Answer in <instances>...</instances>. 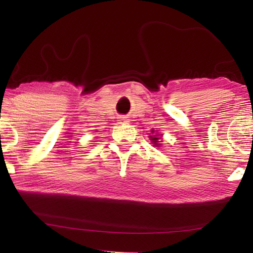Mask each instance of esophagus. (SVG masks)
<instances>
[{
    "label": "esophagus",
    "instance_id": "34e87169",
    "mask_svg": "<svg viewBox=\"0 0 253 253\" xmlns=\"http://www.w3.org/2000/svg\"><path fill=\"white\" fill-rule=\"evenodd\" d=\"M118 121H120V123H128V122H129L128 117H126V116H120V117H118Z\"/></svg>",
    "mask_w": 253,
    "mask_h": 253
}]
</instances>
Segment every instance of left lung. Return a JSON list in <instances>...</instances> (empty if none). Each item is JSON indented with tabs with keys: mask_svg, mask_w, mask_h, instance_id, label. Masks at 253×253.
Masks as SVG:
<instances>
[{
	"mask_svg": "<svg viewBox=\"0 0 253 253\" xmlns=\"http://www.w3.org/2000/svg\"><path fill=\"white\" fill-rule=\"evenodd\" d=\"M151 132L153 133V132H154V130L152 129V130H151ZM159 139H160L159 135H155V136H150V140L152 141V143L154 144L155 147H160V144H161V143H159Z\"/></svg>",
	"mask_w": 253,
	"mask_h": 253,
	"instance_id": "left-lung-1",
	"label": "left lung"
}]
</instances>
